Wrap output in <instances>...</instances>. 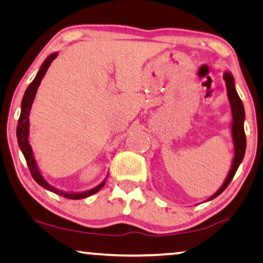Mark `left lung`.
I'll use <instances>...</instances> for the list:
<instances>
[{
  "label": "left lung",
  "instance_id": "left-lung-1",
  "mask_svg": "<svg viewBox=\"0 0 263 263\" xmlns=\"http://www.w3.org/2000/svg\"><path fill=\"white\" fill-rule=\"evenodd\" d=\"M224 81H226V86H227V91H228V99L230 103V106H232V113H233V126H232V133H233V140H234V146H235V157L233 160V165H232V170L228 174V177L223 183V185L221 186L216 194L214 196H211L210 199H213L215 197H217L218 195H221L223 191L226 190V187L229 185V183L232 182V179L234 178L235 174L240 166V164L242 162L245 157V152H246V133H245V127H243V121H245V107L243 104L238 97V94L235 89V84H234V79L230 73H224Z\"/></svg>",
  "mask_w": 263,
  "mask_h": 263
}]
</instances>
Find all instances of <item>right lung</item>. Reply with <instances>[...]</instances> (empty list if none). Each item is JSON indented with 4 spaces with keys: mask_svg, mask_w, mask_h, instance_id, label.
<instances>
[{
    "mask_svg": "<svg viewBox=\"0 0 263 263\" xmlns=\"http://www.w3.org/2000/svg\"><path fill=\"white\" fill-rule=\"evenodd\" d=\"M57 57H58V54L55 53V54H52V55H49L48 58L46 59V61L44 62V65L41 66V68H40V70H39V73L36 74V77H35V79L30 82V85L26 89L25 96H23V99H22V104H21V115H20V118H18V121H17V128H16L17 143H18L20 148H21L23 156H25L27 165H28V167H29L31 177L35 179V182H36L37 184H40L41 186H44L45 189L52 191V193L57 194V195H60L65 198L81 199V198L88 197V196L98 193V191H99L101 187L104 186L105 181L101 184H99L98 186L94 187V189L86 191V193H80V194L64 193V191H60V190L55 189V187L49 185V184L45 181V178L42 177L40 171H39L36 162H35L34 156H33V150H31V146H30V144L28 142L29 112H30V108H31V104H33L35 94H36L37 87L41 84L42 78L45 77V74H46L47 70H48V67L50 66V64H52L53 60Z\"/></svg>",
    "mask_w": 263,
    "mask_h": 263,
    "instance_id": "1",
    "label": "right lung"
}]
</instances>
